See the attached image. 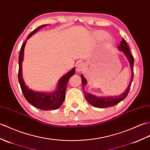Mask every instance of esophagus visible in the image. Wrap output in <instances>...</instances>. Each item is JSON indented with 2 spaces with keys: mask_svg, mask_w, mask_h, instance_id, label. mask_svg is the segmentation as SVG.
Listing matches in <instances>:
<instances>
[{
  "mask_svg": "<svg viewBox=\"0 0 150 150\" xmlns=\"http://www.w3.org/2000/svg\"><path fill=\"white\" fill-rule=\"evenodd\" d=\"M84 69V64L82 62H78L76 64V70L77 72H81Z\"/></svg>",
  "mask_w": 150,
  "mask_h": 150,
  "instance_id": "esophagus-1",
  "label": "esophagus"
}]
</instances>
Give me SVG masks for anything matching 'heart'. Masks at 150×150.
I'll return each instance as SVG.
<instances>
[{"label":"heart","instance_id":"heart-1","mask_svg":"<svg viewBox=\"0 0 150 150\" xmlns=\"http://www.w3.org/2000/svg\"><path fill=\"white\" fill-rule=\"evenodd\" d=\"M96 34H97V35H98V36L103 37V36H105L106 35L107 33H105V32H98V33H96ZM108 41H112V38H109V39H108Z\"/></svg>","mask_w":150,"mask_h":150}]
</instances>
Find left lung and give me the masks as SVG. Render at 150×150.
Segmentation results:
<instances>
[{
	"instance_id": "8db88e82",
	"label": "left lung",
	"mask_w": 150,
	"mask_h": 150,
	"mask_svg": "<svg viewBox=\"0 0 150 150\" xmlns=\"http://www.w3.org/2000/svg\"><path fill=\"white\" fill-rule=\"evenodd\" d=\"M117 49L121 51L125 55V57L128 59V62L130 66V69L132 71V75H131V79L130 83L128 84L127 88L126 90L121 93L119 96H96L95 95H93V94L89 93L87 91H85L84 87L87 84V81L85 79L84 76L82 74L81 75V80L82 83V89L83 93H84V96L86 100L88 101V103L91 104V105L98 107V108H107L109 107H112L116 105V104L120 103L121 101L124 100L128 95V93L129 92V90L130 89V86L132 84V81L134 79V57L131 55V53L130 52L129 47L128 46L127 43V41L125 40L124 38H123L122 41L120 43L119 46H117Z\"/></svg>"
}]
</instances>
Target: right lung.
Here are the masks:
<instances>
[{
  "label": "right lung",
  "instance_id": "right-lung-1",
  "mask_svg": "<svg viewBox=\"0 0 150 150\" xmlns=\"http://www.w3.org/2000/svg\"><path fill=\"white\" fill-rule=\"evenodd\" d=\"M47 25V24L42 25L33 30L27 36L25 42L23 43V44L22 45L18 57V81L22 93L28 102L30 103L34 107L38 108V109L44 110H50L58 109L63 103L65 98L66 89H67L68 82L69 78L75 74V68H74L71 69L67 74L62 76L59 79L57 84L56 89L52 92L45 93L34 91L33 90L29 88V87L24 82L23 79L22 77V62L23 61L24 48H25L26 42L38 30Z\"/></svg>",
  "mask_w": 150,
  "mask_h": 150
}]
</instances>
